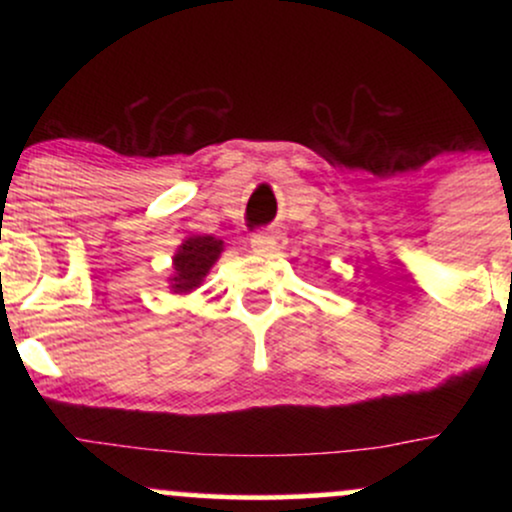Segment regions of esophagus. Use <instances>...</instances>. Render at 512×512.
Returning a JSON list of instances; mask_svg holds the SVG:
<instances>
[{
  "label": "esophagus",
  "mask_w": 512,
  "mask_h": 512,
  "mask_svg": "<svg viewBox=\"0 0 512 512\" xmlns=\"http://www.w3.org/2000/svg\"><path fill=\"white\" fill-rule=\"evenodd\" d=\"M250 245H252V250L257 252V255L276 257V255H281V252H284V248H286V236L281 231L257 233V236H252Z\"/></svg>",
  "instance_id": "esophagus-1"
}]
</instances>
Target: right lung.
<instances>
[{
  "instance_id": "add662e5",
  "label": "right lung",
  "mask_w": 512,
  "mask_h": 512,
  "mask_svg": "<svg viewBox=\"0 0 512 512\" xmlns=\"http://www.w3.org/2000/svg\"><path fill=\"white\" fill-rule=\"evenodd\" d=\"M223 240L214 236H187L173 255V274L168 276V286L173 293H192L199 289L204 276L219 262Z\"/></svg>"
}]
</instances>
